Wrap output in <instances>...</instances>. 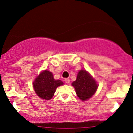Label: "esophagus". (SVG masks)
<instances>
[{"label":"esophagus","mask_w":133,"mask_h":133,"mask_svg":"<svg viewBox=\"0 0 133 133\" xmlns=\"http://www.w3.org/2000/svg\"><path fill=\"white\" fill-rule=\"evenodd\" d=\"M64 81L65 82V83H67V84H69V82H70V80H69V79H68V78H66V79H65Z\"/></svg>","instance_id":"1"}]
</instances>
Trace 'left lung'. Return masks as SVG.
<instances>
[{"mask_svg":"<svg viewBox=\"0 0 133 133\" xmlns=\"http://www.w3.org/2000/svg\"><path fill=\"white\" fill-rule=\"evenodd\" d=\"M76 92L81 100L84 101L89 99L95 94L98 85L96 81L86 70H80L75 81L72 83Z\"/></svg>","mask_w":133,"mask_h":133,"instance_id":"left-lung-1","label":"left lung"}]
</instances>
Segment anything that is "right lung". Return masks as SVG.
I'll use <instances>...</instances> for the list:
<instances>
[{
    "mask_svg": "<svg viewBox=\"0 0 133 133\" xmlns=\"http://www.w3.org/2000/svg\"><path fill=\"white\" fill-rule=\"evenodd\" d=\"M63 84L61 80L54 79L52 73L47 70L41 72L33 82L35 92L40 98L45 100L51 99L56 88Z\"/></svg>",
    "mask_w": 133,
    "mask_h": 133,
    "instance_id": "1",
    "label": "right lung"
}]
</instances>
